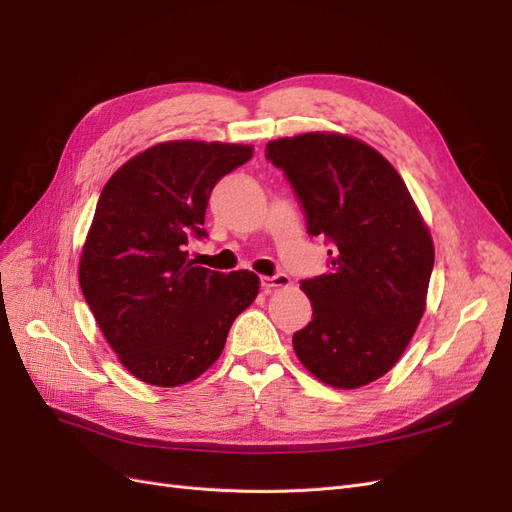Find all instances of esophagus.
<instances>
[{"label":"esophagus","mask_w":512,"mask_h":512,"mask_svg":"<svg viewBox=\"0 0 512 512\" xmlns=\"http://www.w3.org/2000/svg\"><path fill=\"white\" fill-rule=\"evenodd\" d=\"M262 284V290L265 292H271L275 288H288L290 286V277L286 273H277V275H265L260 280Z\"/></svg>","instance_id":"1"}]
</instances>
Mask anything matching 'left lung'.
Listing matches in <instances>:
<instances>
[{
    "instance_id": "left-lung-1",
    "label": "left lung",
    "mask_w": 512,
    "mask_h": 512,
    "mask_svg": "<svg viewBox=\"0 0 512 512\" xmlns=\"http://www.w3.org/2000/svg\"><path fill=\"white\" fill-rule=\"evenodd\" d=\"M307 215V232L331 243V267L301 282L314 318L292 346L309 374L359 389L391 371L425 314L431 232L404 179L380 151L339 132L267 143Z\"/></svg>"
}]
</instances>
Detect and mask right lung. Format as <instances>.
Returning <instances> with one entry per match:
<instances>
[{
  "instance_id": "1",
  "label": "right lung",
  "mask_w": 512,
  "mask_h": 512,
  "mask_svg": "<svg viewBox=\"0 0 512 512\" xmlns=\"http://www.w3.org/2000/svg\"><path fill=\"white\" fill-rule=\"evenodd\" d=\"M252 145L166 141L106 181L79 260L83 297L130 374L153 386L203 376L232 322L258 297V275L209 271L188 258L205 237L207 200Z\"/></svg>"
}]
</instances>
